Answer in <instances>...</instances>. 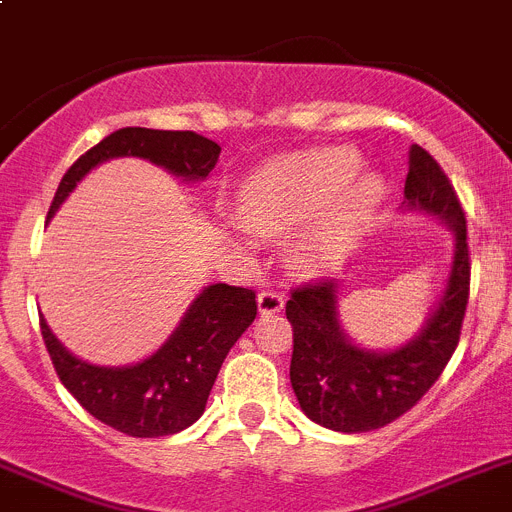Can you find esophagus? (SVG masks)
<instances>
[{
	"label": "esophagus",
	"mask_w": 512,
	"mask_h": 512,
	"mask_svg": "<svg viewBox=\"0 0 512 512\" xmlns=\"http://www.w3.org/2000/svg\"><path fill=\"white\" fill-rule=\"evenodd\" d=\"M283 303L285 298L278 290H262L260 296H257V306H260L262 316H273V313H278L280 308H283Z\"/></svg>",
	"instance_id": "34e87169"
}]
</instances>
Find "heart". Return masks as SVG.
Instances as JSON below:
<instances>
[{
	"mask_svg": "<svg viewBox=\"0 0 512 512\" xmlns=\"http://www.w3.org/2000/svg\"><path fill=\"white\" fill-rule=\"evenodd\" d=\"M357 173L359 158L347 147L285 158L242 186L239 219L262 237H283L303 223L290 239V262L319 273L352 250L380 204V181Z\"/></svg>",
	"mask_w": 512,
	"mask_h": 512,
	"instance_id": "b5f03b06",
	"label": "heart"
}]
</instances>
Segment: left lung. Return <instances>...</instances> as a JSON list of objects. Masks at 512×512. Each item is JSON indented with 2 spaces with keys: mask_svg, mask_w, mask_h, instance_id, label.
Returning <instances> with one entry per match:
<instances>
[{
  "mask_svg": "<svg viewBox=\"0 0 512 512\" xmlns=\"http://www.w3.org/2000/svg\"><path fill=\"white\" fill-rule=\"evenodd\" d=\"M405 199L444 219L457 237L444 298L413 342L393 352L354 347L336 321V280L298 285L285 303L293 326V393L311 421L344 434L375 431L411 411L449 365L462 334L472 270L467 216L441 165L418 145L411 147Z\"/></svg>",
  "mask_w": 512,
  "mask_h": 512,
  "instance_id": "1",
  "label": "left lung"
}]
</instances>
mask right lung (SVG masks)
Wrapping results in <instances>:
<instances>
[{
    "label": "right lung",
    "mask_w": 512,
    "mask_h": 512,
    "mask_svg": "<svg viewBox=\"0 0 512 512\" xmlns=\"http://www.w3.org/2000/svg\"><path fill=\"white\" fill-rule=\"evenodd\" d=\"M219 153L222 147L196 132L124 127L86 150L66 170L48 219L76 183L109 158L135 155L188 181H199L214 170ZM255 316V290L227 283L209 285L193 301L168 342L153 357L132 367H96L81 362L55 339L45 319H40V331L55 372L91 416L127 436L158 439L199 421L224 357Z\"/></svg>",
    "instance_id": "1"
}]
</instances>
